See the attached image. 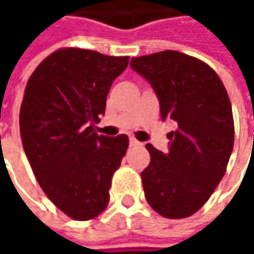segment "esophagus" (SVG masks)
Listing matches in <instances>:
<instances>
[{"instance_id":"1","label":"esophagus","mask_w":254,"mask_h":254,"mask_svg":"<svg viewBox=\"0 0 254 254\" xmlns=\"http://www.w3.org/2000/svg\"><path fill=\"white\" fill-rule=\"evenodd\" d=\"M141 142L140 141H137L134 137H130V147H137V145H140Z\"/></svg>"}]
</instances>
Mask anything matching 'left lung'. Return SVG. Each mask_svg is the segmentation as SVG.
Masks as SVG:
<instances>
[{
  "label": "left lung",
  "mask_w": 254,
  "mask_h": 254,
  "mask_svg": "<svg viewBox=\"0 0 254 254\" xmlns=\"http://www.w3.org/2000/svg\"><path fill=\"white\" fill-rule=\"evenodd\" d=\"M130 66L151 84L162 120L177 126L167 135V154L145 145L151 155L141 172L145 199L164 218H188L226 172L235 140L228 92L210 66L177 51L132 58Z\"/></svg>",
  "instance_id": "left-lung-1"
}]
</instances>
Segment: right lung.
Returning <instances> with one entry per match:
<instances>
[{
	"mask_svg": "<svg viewBox=\"0 0 254 254\" xmlns=\"http://www.w3.org/2000/svg\"><path fill=\"white\" fill-rule=\"evenodd\" d=\"M128 56L64 48L31 74L19 112L24 151L46 196L74 220L106 209L113 174L128 148V137L94 131L104 114L113 80Z\"/></svg>",
	"mask_w": 254,
	"mask_h": 254,
	"instance_id": "obj_1",
	"label": "right lung"
}]
</instances>
